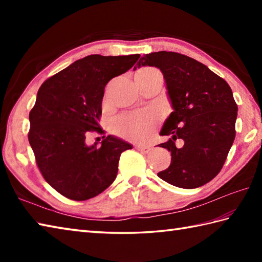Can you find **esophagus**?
<instances>
[{
    "label": "esophagus",
    "mask_w": 262,
    "mask_h": 262,
    "mask_svg": "<svg viewBox=\"0 0 262 262\" xmlns=\"http://www.w3.org/2000/svg\"><path fill=\"white\" fill-rule=\"evenodd\" d=\"M136 148L138 149V151H141L142 153H149L152 151V147L148 145H137Z\"/></svg>",
    "instance_id": "34e87169"
}]
</instances>
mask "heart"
I'll return each instance as SVG.
<instances>
[{"label": "heart", "instance_id": "1", "mask_svg": "<svg viewBox=\"0 0 262 262\" xmlns=\"http://www.w3.org/2000/svg\"><path fill=\"white\" fill-rule=\"evenodd\" d=\"M157 71L151 68L141 70L138 73H148ZM158 116L152 109H146L137 113L121 115L113 121L111 129L119 135L133 142H144L151 137L157 126Z\"/></svg>", "mask_w": 262, "mask_h": 262}]
</instances>
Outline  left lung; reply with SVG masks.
Segmentation results:
<instances>
[{"label":"left lung","instance_id":"left-lung-1","mask_svg":"<svg viewBox=\"0 0 262 262\" xmlns=\"http://www.w3.org/2000/svg\"><path fill=\"white\" fill-rule=\"evenodd\" d=\"M137 65L162 72L173 109L160 132L171 136L160 144L171 152V163L159 178L185 189L206 185L223 168L235 138L237 105L230 85L203 63L174 52L146 54ZM178 138L182 148L175 146Z\"/></svg>","mask_w":262,"mask_h":262}]
</instances>
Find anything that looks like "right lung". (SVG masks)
<instances>
[{
    "label": "right lung",
    "instance_id": "add662e5",
    "mask_svg": "<svg viewBox=\"0 0 262 262\" xmlns=\"http://www.w3.org/2000/svg\"><path fill=\"white\" fill-rule=\"evenodd\" d=\"M140 56L89 55L39 88L28 138L42 177L63 196L90 199L115 181L120 154L132 144L114 135L90 146L85 140L88 132H101L107 83L130 70Z\"/></svg>",
    "mask_w": 262,
    "mask_h": 262
}]
</instances>
